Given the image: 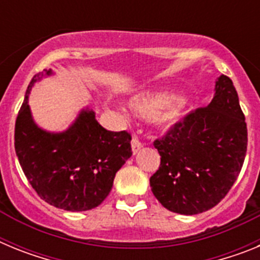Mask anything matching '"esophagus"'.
Instances as JSON below:
<instances>
[{
	"mask_svg": "<svg viewBox=\"0 0 260 260\" xmlns=\"http://www.w3.org/2000/svg\"><path fill=\"white\" fill-rule=\"evenodd\" d=\"M142 147H143V143H142L139 139H138V137H134L133 138V141H132V148H133V152L138 153L139 152V150H141Z\"/></svg>",
	"mask_w": 260,
	"mask_h": 260,
	"instance_id": "esophagus-1",
	"label": "esophagus"
}]
</instances>
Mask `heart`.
Returning a JSON list of instances; mask_svg holds the SVG:
<instances>
[{
  "label": "heart",
  "mask_w": 260,
  "mask_h": 260,
  "mask_svg": "<svg viewBox=\"0 0 260 260\" xmlns=\"http://www.w3.org/2000/svg\"><path fill=\"white\" fill-rule=\"evenodd\" d=\"M130 108L138 116L152 118L157 116L160 125H174L182 116L183 105L172 92H155L132 100Z\"/></svg>",
  "instance_id": "b5f03b06"
}]
</instances>
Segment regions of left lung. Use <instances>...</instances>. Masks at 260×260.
<instances>
[{
  "label": "left lung",
  "mask_w": 260,
  "mask_h": 260,
  "mask_svg": "<svg viewBox=\"0 0 260 260\" xmlns=\"http://www.w3.org/2000/svg\"><path fill=\"white\" fill-rule=\"evenodd\" d=\"M153 146L161 161L150 178L151 190L167 210L197 215L220 203L247 150L245 116L231 78L220 75L212 102L174 123Z\"/></svg>",
  "instance_id": "8db88e82"
}]
</instances>
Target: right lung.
Wrapping results in <instances>:
<instances>
[{
	"instance_id": "right-lung-1",
	"label": "right lung",
	"mask_w": 260,
	"mask_h": 260,
	"mask_svg": "<svg viewBox=\"0 0 260 260\" xmlns=\"http://www.w3.org/2000/svg\"><path fill=\"white\" fill-rule=\"evenodd\" d=\"M44 70L32 78L15 121V152L27 177L43 201L71 212L98 207L109 195L117 172L132 152V135L109 132L88 108L62 133L45 132L32 118L28 96Z\"/></svg>"
}]
</instances>
